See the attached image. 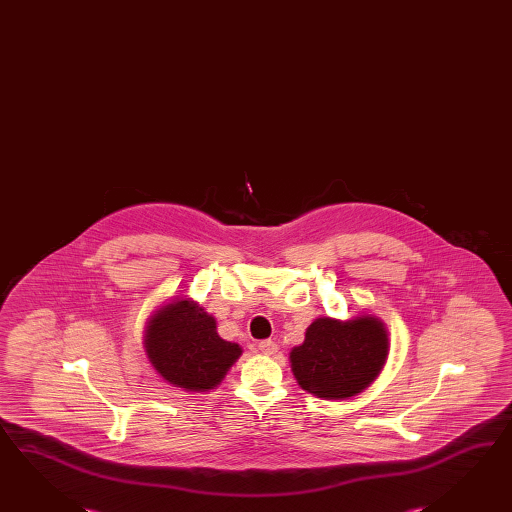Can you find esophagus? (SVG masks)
<instances>
[{"instance_id":"esophagus-1","label":"esophagus","mask_w":512,"mask_h":512,"mask_svg":"<svg viewBox=\"0 0 512 512\" xmlns=\"http://www.w3.org/2000/svg\"><path fill=\"white\" fill-rule=\"evenodd\" d=\"M259 350H261V354L273 355L279 350V346L275 345L273 341H261L259 343Z\"/></svg>"}]
</instances>
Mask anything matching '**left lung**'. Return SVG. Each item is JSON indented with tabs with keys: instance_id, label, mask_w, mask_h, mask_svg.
I'll list each match as a JSON object with an SVG mask.
<instances>
[{
	"instance_id": "obj_1",
	"label": "left lung",
	"mask_w": 512,
	"mask_h": 512,
	"mask_svg": "<svg viewBox=\"0 0 512 512\" xmlns=\"http://www.w3.org/2000/svg\"><path fill=\"white\" fill-rule=\"evenodd\" d=\"M386 355L388 332L376 315L346 323L319 317L306 328L303 345L290 352V363L306 392L323 399H346L376 381Z\"/></svg>"
}]
</instances>
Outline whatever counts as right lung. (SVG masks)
<instances>
[{"mask_svg":"<svg viewBox=\"0 0 512 512\" xmlns=\"http://www.w3.org/2000/svg\"><path fill=\"white\" fill-rule=\"evenodd\" d=\"M146 354L169 385L208 392L220 385L242 348L217 334V321L199 303L180 299L162 306L147 323Z\"/></svg>","mask_w":512,"mask_h":512,"instance_id":"right-lung-1","label":"right lung"}]
</instances>
